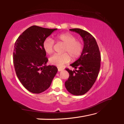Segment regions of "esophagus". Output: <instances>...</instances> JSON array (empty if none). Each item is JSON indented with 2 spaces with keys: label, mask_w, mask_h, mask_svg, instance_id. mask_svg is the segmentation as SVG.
<instances>
[{
  "label": "esophagus",
  "mask_w": 124,
  "mask_h": 124,
  "mask_svg": "<svg viewBox=\"0 0 124 124\" xmlns=\"http://www.w3.org/2000/svg\"><path fill=\"white\" fill-rule=\"evenodd\" d=\"M63 68H58V71H62V70H63Z\"/></svg>",
  "instance_id": "esophagus-1"
}]
</instances>
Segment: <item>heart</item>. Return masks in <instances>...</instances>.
<instances>
[{
    "mask_svg": "<svg viewBox=\"0 0 124 124\" xmlns=\"http://www.w3.org/2000/svg\"><path fill=\"white\" fill-rule=\"evenodd\" d=\"M56 40L65 45L63 51L64 53L54 54L49 59V61L53 65L62 67L70 62L71 58L72 60L77 59L83 51V45L80 40H77L76 37L70 33H64L56 36ZM54 40L49 37L46 38L43 41V49L47 54H51L53 52Z\"/></svg>",
    "mask_w": 124,
    "mask_h": 124,
    "instance_id": "obj_1",
    "label": "heart"
}]
</instances>
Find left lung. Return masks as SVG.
<instances>
[{
	"label": "left lung",
	"instance_id": "obj_1",
	"mask_svg": "<svg viewBox=\"0 0 124 124\" xmlns=\"http://www.w3.org/2000/svg\"><path fill=\"white\" fill-rule=\"evenodd\" d=\"M70 31L79 34L84 41V48L80 57L70 65L74 70L65 69L69 77L65 82V88L74 95H82L94 85L98 76L101 55L95 39L87 31L75 28Z\"/></svg>",
	"mask_w": 124,
	"mask_h": 124
}]
</instances>
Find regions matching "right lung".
<instances>
[{
    "instance_id": "1",
    "label": "right lung",
    "mask_w": 124,
    "mask_h": 124,
    "mask_svg": "<svg viewBox=\"0 0 124 124\" xmlns=\"http://www.w3.org/2000/svg\"><path fill=\"white\" fill-rule=\"evenodd\" d=\"M56 30L31 26L15 42L13 63L16 74L31 93L39 94L48 89L57 72L54 65H46L48 59L43 47L44 40Z\"/></svg>"
}]
</instances>
